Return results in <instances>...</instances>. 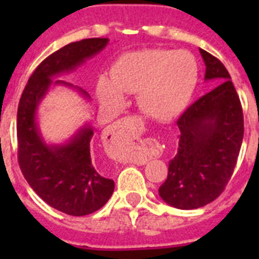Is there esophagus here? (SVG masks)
<instances>
[{
  "label": "esophagus",
  "instance_id": "34e87169",
  "mask_svg": "<svg viewBox=\"0 0 259 259\" xmlns=\"http://www.w3.org/2000/svg\"><path fill=\"white\" fill-rule=\"evenodd\" d=\"M144 123L139 116H125L113 124L106 132V152L110 157L120 159L136 155L140 161H148L161 153L158 143L141 140Z\"/></svg>",
  "mask_w": 259,
  "mask_h": 259
}]
</instances>
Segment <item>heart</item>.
Instances as JSON below:
<instances>
[{"label": "heart", "mask_w": 259, "mask_h": 259, "mask_svg": "<svg viewBox=\"0 0 259 259\" xmlns=\"http://www.w3.org/2000/svg\"><path fill=\"white\" fill-rule=\"evenodd\" d=\"M198 77L200 66L188 50H136L116 58L110 77L98 79L97 95L106 106L119 107L123 93L137 92V104L146 115L170 120L191 101Z\"/></svg>", "instance_id": "heart-1"}]
</instances>
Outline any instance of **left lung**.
Instances as JSON below:
<instances>
[{
    "label": "left lung",
    "mask_w": 259,
    "mask_h": 259,
    "mask_svg": "<svg viewBox=\"0 0 259 259\" xmlns=\"http://www.w3.org/2000/svg\"><path fill=\"white\" fill-rule=\"evenodd\" d=\"M200 53L206 66L205 80H217L219 85L178 119V153L158 191L164 202L182 210L205 206L224 191L244 137L242 107L227 68L206 50Z\"/></svg>",
    "instance_id": "1"
}]
</instances>
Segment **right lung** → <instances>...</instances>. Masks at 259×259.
Wrapping results in <instances>:
<instances>
[{
  "mask_svg": "<svg viewBox=\"0 0 259 259\" xmlns=\"http://www.w3.org/2000/svg\"><path fill=\"white\" fill-rule=\"evenodd\" d=\"M109 38H84L50 54L36 67L20 97L17 115L18 162L31 188L54 209L74 217L101 209L114 192V182L98 172L91 158L93 128L85 125L67 144L48 145L36 123V110L52 84L74 87L52 77L72 71L96 56ZM79 92L88 98L81 88Z\"/></svg>",
  "mask_w": 259,
  "mask_h": 259,
  "instance_id": "obj_1",
  "label": "right lung"
}]
</instances>
